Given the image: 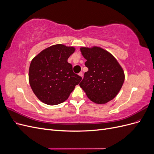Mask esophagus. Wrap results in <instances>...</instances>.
<instances>
[{
  "mask_svg": "<svg viewBox=\"0 0 154 154\" xmlns=\"http://www.w3.org/2000/svg\"><path fill=\"white\" fill-rule=\"evenodd\" d=\"M78 74H79V76H81V77L82 78V76H83V72H80V73H79Z\"/></svg>",
  "mask_w": 154,
  "mask_h": 154,
  "instance_id": "1",
  "label": "esophagus"
}]
</instances>
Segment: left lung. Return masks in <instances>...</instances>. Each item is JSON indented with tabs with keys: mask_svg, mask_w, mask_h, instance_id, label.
I'll return each instance as SVG.
<instances>
[{
	"mask_svg": "<svg viewBox=\"0 0 154 154\" xmlns=\"http://www.w3.org/2000/svg\"><path fill=\"white\" fill-rule=\"evenodd\" d=\"M81 53L88 69L80 86L88 99L104 104L117 96L125 80V74L116 59L108 51L99 47L81 48Z\"/></svg>",
	"mask_w": 154,
	"mask_h": 154,
	"instance_id": "obj_1",
	"label": "left lung"
}]
</instances>
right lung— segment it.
Listing matches in <instances>:
<instances>
[{
	"label": "right lung",
	"instance_id": "1",
	"mask_svg": "<svg viewBox=\"0 0 154 154\" xmlns=\"http://www.w3.org/2000/svg\"><path fill=\"white\" fill-rule=\"evenodd\" d=\"M74 51L73 47L57 44L41 51L32 60L29 69V84L43 103L49 105L63 103L82 80L67 62Z\"/></svg>",
	"mask_w": 154,
	"mask_h": 154
}]
</instances>
